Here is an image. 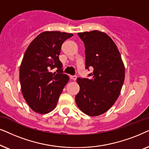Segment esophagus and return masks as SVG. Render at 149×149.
Masks as SVG:
<instances>
[{
	"label": "esophagus",
	"mask_w": 149,
	"mask_h": 149,
	"mask_svg": "<svg viewBox=\"0 0 149 149\" xmlns=\"http://www.w3.org/2000/svg\"><path fill=\"white\" fill-rule=\"evenodd\" d=\"M70 78L73 81H76L77 79V76H70Z\"/></svg>",
	"instance_id": "obj_1"
}]
</instances>
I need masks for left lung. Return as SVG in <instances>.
<instances>
[{
	"label": "left lung",
	"instance_id": "left-lung-1",
	"mask_svg": "<svg viewBox=\"0 0 149 149\" xmlns=\"http://www.w3.org/2000/svg\"><path fill=\"white\" fill-rule=\"evenodd\" d=\"M84 43L86 69L93 67L91 78L77 79L80 91L76 104L88 116L107 112L117 100L125 80V66L115 43L103 32L78 33Z\"/></svg>",
	"mask_w": 149,
	"mask_h": 149
}]
</instances>
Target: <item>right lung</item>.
<instances>
[{"label": "right lung", "instance_id": "obj_1", "mask_svg": "<svg viewBox=\"0 0 149 149\" xmlns=\"http://www.w3.org/2000/svg\"><path fill=\"white\" fill-rule=\"evenodd\" d=\"M73 34L60 31L41 33L30 43L19 68L24 98L30 108L39 114L53 110L69 80L59 60L61 46ZM57 69L56 72L51 71Z\"/></svg>", "mask_w": 149, "mask_h": 149}]
</instances>
